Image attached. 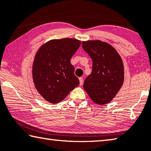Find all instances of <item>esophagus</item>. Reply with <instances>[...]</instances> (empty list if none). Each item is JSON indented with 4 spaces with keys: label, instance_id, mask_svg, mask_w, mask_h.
<instances>
[{
    "label": "esophagus",
    "instance_id": "34e87169",
    "mask_svg": "<svg viewBox=\"0 0 151 151\" xmlns=\"http://www.w3.org/2000/svg\"><path fill=\"white\" fill-rule=\"evenodd\" d=\"M78 79H79V81H80V85H82L83 83V78L82 77H80Z\"/></svg>",
    "mask_w": 151,
    "mask_h": 151
}]
</instances>
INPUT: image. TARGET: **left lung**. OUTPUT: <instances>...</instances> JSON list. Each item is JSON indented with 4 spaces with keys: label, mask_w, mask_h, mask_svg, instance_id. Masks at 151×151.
<instances>
[{
    "label": "left lung",
    "mask_w": 151,
    "mask_h": 151,
    "mask_svg": "<svg viewBox=\"0 0 151 151\" xmlns=\"http://www.w3.org/2000/svg\"><path fill=\"white\" fill-rule=\"evenodd\" d=\"M83 48L92 59V72L83 87L92 101L104 105L114 99L123 85L124 64L113 46L100 40L82 42Z\"/></svg>",
    "instance_id": "left-lung-1"
}]
</instances>
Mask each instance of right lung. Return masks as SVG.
<instances>
[{"label": "right lung", "mask_w": 151, "mask_h": 151, "mask_svg": "<svg viewBox=\"0 0 151 151\" xmlns=\"http://www.w3.org/2000/svg\"><path fill=\"white\" fill-rule=\"evenodd\" d=\"M81 44L73 38L52 40L38 50L33 63V79L46 101L57 104L79 85L70 59Z\"/></svg>", "instance_id": "add662e5"}]
</instances>
